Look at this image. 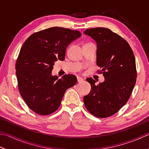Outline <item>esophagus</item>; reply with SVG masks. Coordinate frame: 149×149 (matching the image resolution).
Masks as SVG:
<instances>
[{"mask_svg": "<svg viewBox=\"0 0 149 149\" xmlns=\"http://www.w3.org/2000/svg\"><path fill=\"white\" fill-rule=\"evenodd\" d=\"M83 80H84V79H83V78H82V77H77V81H78V82H82Z\"/></svg>", "mask_w": 149, "mask_h": 149, "instance_id": "obj_1", "label": "esophagus"}]
</instances>
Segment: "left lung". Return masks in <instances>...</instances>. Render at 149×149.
I'll return each instance as SVG.
<instances>
[{
  "mask_svg": "<svg viewBox=\"0 0 149 149\" xmlns=\"http://www.w3.org/2000/svg\"><path fill=\"white\" fill-rule=\"evenodd\" d=\"M84 33L97 43V65L104 77L98 85L87 78L91 88L84 97V104L94 116L105 118L117 113L130 97L137 77L135 57L128 42L108 29H89Z\"/></svg>",
  "mask_w": 149,
  "mask_h": 149,
  "instance_id": "8db88e82",
  "label": "left lung"
}]
</instances>
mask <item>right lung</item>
<instances>
[{
	"label": "right lung",
	"instance_id": "obj_1",
	"mask_svg": "<svg viewBox=\"0 0 149 149\" xmlns=\"http://www.w3.org/2000/svg\"><path fill=\"white\" fill-rule=\"evenodd\" d=\"M82 36L79 31L52 27L31 35L22 45L15 70L19 93L27 106L41 116L60 107L65 91L77 82L76 76H52L55 61L65 60L66 48Z\"/></svg>",
	"mask_w": 149,
	"mask_h": 149
}]
</instances>
